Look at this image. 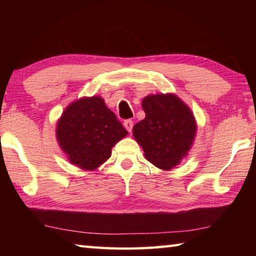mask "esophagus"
<instances>
[{
	"label": "esophagus",
	"instance_id": "esophagus-1",
	"mask_svg": "<svg viewBox=\"0 0 256 256\" xmlns=\"http://www.w3.org/2000/svg\"><path fill=\"white\" fill-rule=\"evenodd\" d=\"M124 128L128 130V132H132V128H133V122L131 120H126L124 122Z\"/></svg>",
	"mask_w": 256,
	"mask_h": 256
}]
</instances>
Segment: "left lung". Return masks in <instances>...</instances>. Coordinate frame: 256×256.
<instances>
[{
    "instance_id": "left-lung-1",
    "label": "left lung",
    "mask_w": 256,
    "mask_h": 256,
    "mask_svg": "<svg viewBox=\"0 0 256 256\" xmlns=\"http://www.w3.org/2000/svg\"><path fill=\"white\" fill-rule=\"evenodd\" d=\"M144 120L133 126V136L144 157L160 170H172L188 154L196 125L190 108L175 94H151L142 100Z\"/></svg>"
}]
</instances>
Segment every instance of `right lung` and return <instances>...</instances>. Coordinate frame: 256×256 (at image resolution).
I'll return each instance as SVG.
<instances>
[{
	"mask_svg": "<svg viewBox=\"0 0 256 256\" xmlns=\"http://www.w3.org/2000/svg\"><path fill=\"white\" fill-rule=\"evenodd\" d=\"M128 131L100 97L82 98L64 110L56 136L68 160L92 170L110 157L112 148Z\"/></svg>",
	"mask_w": 256,
	"mask_h": 256,
	"instance_id": "right-lung-1",
	"label": "right lung"
}]
</instances>
